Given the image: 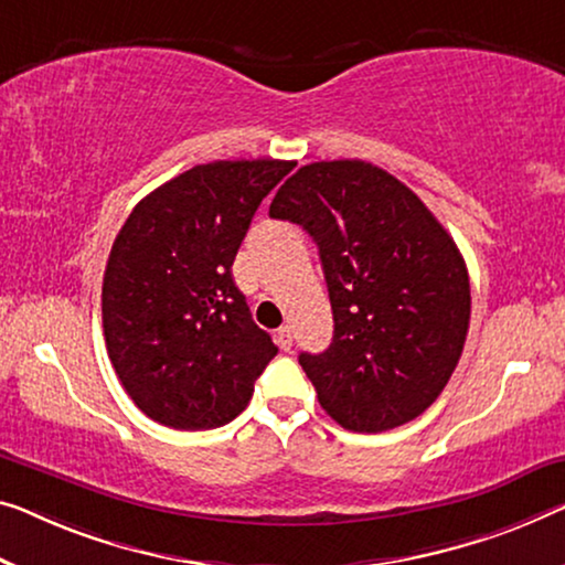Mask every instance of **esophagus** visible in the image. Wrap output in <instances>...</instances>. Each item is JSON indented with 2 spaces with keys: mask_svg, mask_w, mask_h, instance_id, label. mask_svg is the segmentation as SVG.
Returning <instances> with one entry per match:
<instances>
[{
  "mask_svg": "<svg viewBox=\"0 0 565 565\" xmlns=\"http://www.w3.org/2000/svg\"><path fill=\"white\" fill-rule=\"evenodd\" d=\"M276 342H279L281 350H291V344H294L291 327H279V332H276Z\"/></svg>",
  "mask_w": 565,
  "mask_h": 565,
  "instance_id": "esophagus-1",
  "label": "esophagus"
}]
</instances>
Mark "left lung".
I'll return each mask as SVG.
<instances>
[{
    "instance_id": "8db88e82",
    "label": "left lung",
    "mask_w": 565,
    "mask_h": 565,
    "mask_svg": "<svg viewBox=\"0 0 565 565\" xmlns=\"http://www.w3.org/2000/svg\"><path fill=\"white\" fill-rule=\"evenodd\" d=\"M268 215L315 238L334 317L332 344L301 352L319 406L342 428L381 434L424 414L469 330V274L457 243L414 190L360 159L311 162Z\"/></svg>"
}]
</instances>
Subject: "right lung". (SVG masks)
Returning a JSON list of instances; mask_svg holds the SVG:
<instances>
[{"label":"right lung","mask_w":565,"mask_h":565,"mask_svg":"<svg viewBox=\"0 0 565 565\" xmlns=\"http://www.w3.org/2000/svg\"><path fill=\"white\" fill-rule=\"evenodd\" d=\"M294 167L198 164L149 192L116 235L100 294L106 350L151 420L180 431L225 426L279 352L231 268L260 200Z\"/></svg>","instance_id":"obj_1"}]
</instances>
